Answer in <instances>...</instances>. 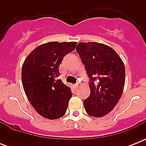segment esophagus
Listing matches in <instances>:
<instances>
[{"label":"esophagus","instance_id":"esophagus-1","mask_svg":"<svg viewBox=\"0 0 146 146\" xmlns=\"http://www.w3.org/2000/svg\"><path fill=\"white\" fill-rule=\"evenodd\" d=\"M78 86H79V85L78 84H75V85H73V87H74V89H76L78 88Z\"/></svg>","mask_w":146,"mask_h":146}]
</instances>
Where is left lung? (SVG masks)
I'll use <instances>...</instances> for the list:
<instances>
[{"mask_svg": "<svg viewBox=\"0 0 146 146\" xmlns=\"http://www.w3.org/2000/svg\"><path fill=\"white\" fill-rule=\"evenodd\" d=\"M76 51L89 78L90 96L84 108L90 116L101 117L111 112L122 96L125 66L111 47L97 42H80Z\"/></svg>", "mask_w": 146, "mask_h": 146, "instance_id": "8db88e82", "label": "left lung"}]
</instances>
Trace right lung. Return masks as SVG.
I'll use <instances>...</instances> for the list:
<instances>
[{"mask_svg":"<svg viewBox=\"0 0 146 146\" xmlns=\"http://www.w3.org/2000/svg\"><path fill=\"white\" fill-rule=\"evenodd\" d=\"M76 42H50L35 48L22 67V82L27 98L43 117L54 120L65 114L70 89L58 80L63 58L76 48Z\"/></svg>","mask_w":146,"mask_h":146,"instance_id":"add662e5","label":"right lung"}]
</instances>
